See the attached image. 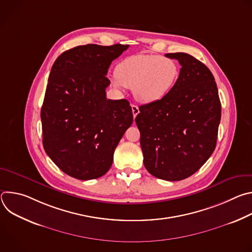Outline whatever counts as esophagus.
<instances>
[{"instance_id":"1","label":"esophagus","mask_w":252,"mask_h":252,"mask_svg":"<svg viewBox=\"0 0 252 252\" xmlns=\"http://www.w3.org/2000/svg\"><path fill=\"white\" fill-rule=\"evenodd\" d=\"M131 111H132V115H133V118H135L137 116V114L139 113V110H138V106L135 105V104H131Z\"/></svg>"}]
</instances>
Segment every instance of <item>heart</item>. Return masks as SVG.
I'll use <instances>...</instances> for the list:
<instances>
[{"label": "heart", "instance_id": "heart-1", "mask_svg": "<svg viewBox=\"0 0 252 252\" xmlns=\"http://www.w3.org/2000/svg\"><path fill=\"white\" fill-rule=\"evenodd\" d=\"M181 68L168 57L134 55L123 60L116 66V88L132 89L136 100L152 103L163 98L175 86Z\"/></svg>", "mask_w": 252, "mask_h": 252}]
</instances>
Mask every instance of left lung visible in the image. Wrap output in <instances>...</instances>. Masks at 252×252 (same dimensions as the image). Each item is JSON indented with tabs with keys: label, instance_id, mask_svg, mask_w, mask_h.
<instances>
[{
	"label": "left lung",
	"instance_id": "obj_1",
	"mask_svg": "<svg viewBox=\"0 0 252 252\" xmlns=\"http://www.w3.org/2000/svg\"><path fill=\"white\" fill-rule=\"evenodd\" d=\"M182 68L160 100L142 104L135 124L143 163L154 176L182 181L196 172L217 146L221 103L209 68L186 53L166 54Z\"/></svg>",
	"mask_w": 252,
	"mask_h": 252
}]
</instances>
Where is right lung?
Listing matches in <instances>:
<instances>
[{
  "label": "right lung",
  "mask_w": 252,
  "mask_h": 252,
  "mask_svg": "<svg viewBox=\"0 0 252 252\" xmlns=\"http://www.w3.org/2000/svg\"><path fill=\"white\" fill-rule=\"evenodd\" d=\"M128 45L79 46L54 63L41 111L43 146L56 165L81 181L102 176L133 121L126 99H107L112 62Z\"/></svg>",
  "instance_id": "1"
}]
</instances>
